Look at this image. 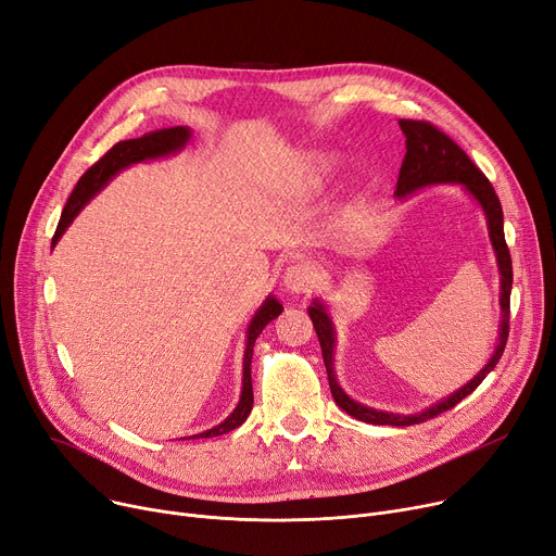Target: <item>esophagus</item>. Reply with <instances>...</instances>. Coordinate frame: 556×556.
<instances>
[{
    "label": "esophagus",
    "mask_w": 556,
    "mask_h": 556,
    "mask_svg": "<svg viewBox=\"0 0 556 556\" xmlns=\"http://www.w3.org/2000/svg\"><path fill=\"white\" fill-rule=\"evenodd\" d=\"M318 269L309 263H299V265H291L285 269L282 276V287L289 293H296V296H309V293L318 287Z\"/></svg>",
    "instance_id": "obj_1"
}]
</instances>
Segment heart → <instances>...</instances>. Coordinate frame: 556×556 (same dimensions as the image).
<instances>
[{"mask_svg":"<svg viewBox=\"0 0 556 556\" xmlns=\"http://www.w3.org/2000/svg\"><path fill=\"white\" fill-rule=\"evenodd\" d=\"M339 166V156L328 150H309L301 156V175L307 188H320L334 175Z\"/></svg>","mask_w":556,"mask_h":556,"instance_id":"b5f03b06","label":"heart"}]
</instances>
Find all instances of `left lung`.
Masks as SVG:
<instances>
[{
	"instance_id": "left-lung-1",
	"label": "left lung",
	"mask_w": 556,
	"mask_h": 556,
	"mask_svg": "<svg viewBox=\"0 0 556 556\" xmlns=\"http://www.w3.org/2000/svg\"><path fill=\"white\" fill-rule=\"evenodd\" d=\"M402 132L406 137V154L400 168V179L395 188L397 202H406L417 190L431 188V186H444V184H458L469 198L480 206L484 219H486V231L489 242H492L494 255H496V267L501 276V325H498V343L489 356V362L480 368L478 375H473L463 388L453 390L451 395L442 397L440 402L427 406L417 413H393V410H381L372 408L368 404H362L352 400L345 390L341 388L334 370V350H337V325L332 320L330 307L325 305L320 299H314L307 307V314L314 323V330L320 341L323 350V362L325 370H328L330 390L337 406L352 415L358 421L377 424V427H410V424H419L424 419H431L455 404H460L467 395L482 383V379L492 372L503 356L507 334H509V293H511V257L509 249L505 244V231H503V208L496 198L494 186L489 179L473 166V161L455 146L444 132L433 127L427 121H400Z\"/></svg>"
}]
</instances>
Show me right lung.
<instances>
[{
	"mask_svg": "<svg viewBox=\"0 0 556 556\" xmlns=\"http://www.w3.org/2000/svg\"><path fill=\"white\" fill-rule=\"evenodd\" d=\"M192 139V129L186 125L179 127H170V129H159V132L146 135L141 139H129V141H118L101 161H96L93 166L78 179L72 198L67 200V206L62 211V217L58 222L55 236H53V247L58 244V240L64 236V231L72 226V222L78 217V213L101 192L118 173H123L125 168L135 166V163H146V161H156V159H168L177 152H181L188 141ZM282 314V305L278 303L276 296H269L263 301L255 309V314L251 316V323L247 328V345H244V362H242V393H240V402L233 408V413L228 415L224 421H219L217 427L198 433L192 438H215V435H224L228 431L238 429L240 424H244V419L249 417L251 408H253V386H251V358H253V345L255 339L260 337L267 325Z\"/></svg>",
	"mask_w": 556,
	"mask_h": 556,
	"instance_id": "add662e5",
	"label": "right lung"
}]
</instances>
